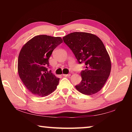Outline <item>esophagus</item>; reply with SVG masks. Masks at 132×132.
<instances>
[{
  "mask_svg": "<svg viewBox=\"0 0 132 132\" xmlns=\"http://www.w3.org/2000/svg\"><path fill=\"white\" fill-rule=\"evenodd\" d=\"M70 76V74H63V76H64V77H69Z\"/></svg>",
  "mask_w": 132,
  "mask_h": 132,
  "instance_id": "obj_1",
  "label": "esophagus"
}]
</instances>
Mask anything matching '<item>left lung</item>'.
I'll use <instances>...</instances> for the list:
<instances>
[{"mask_svg":"<svg viewBox=\"0 0 132 132\" xmlns=\"http://www.w3.org/2000/svg\"><path fill=\"white\" fill-rule=\"evenodd\" d=\"M79 63L86 64L82 80L76 88L83 94L93 95L101 90L110 75L111 62L103 42L97 35L75 32L63 37Z\"/></svg>","mask_w":132,"mask_h":132,"instance_id":"obj_1","label":"left lung"}]
</instances>
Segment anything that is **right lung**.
<instances>
[{
	"instance_id": "add662e5",
	"label": "right lung",
	"mask_w": 132,
	"mask_h": 132,
	"mask_svg": "<svg viewBox=\"0 0 132 132\" xmlns=\"http://www.w3.org/2000/svg\"><path fill=\"white\" fill-rule=\"evenodd\" d=\"M62 42L59 37L39 35L22 47L18 58V73L24 86L33 94L45 97L57 88L59 78L49 71L48 67L53 51Z\"/></svg>"
}]
</instances>
